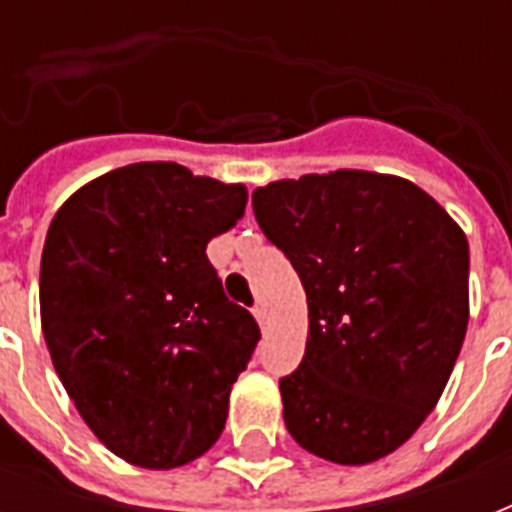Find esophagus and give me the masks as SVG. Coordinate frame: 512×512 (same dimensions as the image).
Instances as JSON below:
<instances>
[{
	"mask_svg": "<svg viewBox=\"0 0 512 512\" xmlns=\"http://www.w3.org/2000/svg\"><path fill=\"white\" fill-rule=\"evenodd\" d=\"M255 319H257V324H260V329H268V311H265V305H255Z\"/></svg>",
	"mask_w": 512,
	"mask_h": 512,
	"instance_id": "esophagus-1",
	"label": "esophagus"
}]
</instances>
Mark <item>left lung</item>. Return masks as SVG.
Wrapping results in <instances>:
<instances>
[{
	"mask_svg": "<svg viewBox=\"0 0 512 512\" xmlns=\"http://www.w3.org/2000/svg\"><path fill=\"white\" fill-rule=\"evenodd\" d=\"M252 207L308 297L303 364L279 382L289 436L335 465L388 457L460 356L468 236L420 185L382 172L276 180Z\"/></svg>",
	"mask_w": 512,
	"mask_h": 512,
	"instance_id": "8db88e82",
	"label": "left lung"
}]
</instances>
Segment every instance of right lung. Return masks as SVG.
<instances>
[{
    "label": "right lung",
    "instance_id": "obj_1",
    "mask_svg": "<svg viewBox=\"0 0 512 512\" xmlns=\"http://www.w3.org/2000/svg\"><path fill=\"white\" fill-rule=\"evenodd\" d=\"M247 199L241 183L138 162L52 217L39 273L52 366L95 438L135 468H180L223 430L260 329L228 303L207 244Z\"/></svg>",
    "mask_w": 512,
    "mask_h": 512
}]
</instances>
